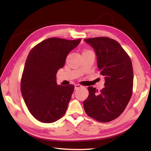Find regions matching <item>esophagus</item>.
Returning a JSON list of instances; mask_svg holds the SVG:
<instances>
[{"instance_id": "esophagus-1", "label": "esophagus", "mask_w": 151, "mask_h": 151, "mask_svg": "<svg viewBox=\"0 0 151 151\" xmlns=\"http://www.w3.org/2000/svg\"><path fill=\"white\" fill-rule=\"evenodd\" d=\"M82 86L81 85H79V84H76V85H75V89L76 90V89H78L79 88H81Z\"/></svg>"}]
</instances>
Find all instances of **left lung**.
Here are the masks:
<instances>
[{
	"instance_id": "obj_1",
	"label": "left lung",
	"mask_w": 151,
	"mask_h": 151,
	"mask_svg": "<svg viewBox=\"0 0 151 151\" xmlns=\"http://www.w3.org/2000/svg\"><path fill=\"white\" fill-rule=\"evenodd\" d=\"M95 51L97 66L104 76V87L98 91L88 86V96L83 102L87 115L99 122H108L124 111L131 98L133 69L131 58L116 40L109 37L86 39Z\"/></svg>"
}]
</instances>
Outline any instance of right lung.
I'll return each mask as SVG.
<instances>
[{
  "mask_svg": "<svg viewBox=\"0 0 151 151\" xmlns=\"http://www.w3.org/2000/svg\"><path fill=\"white\" fill-rule=\"evenodd\" d=\"M81 39L49 38L30 51L22 75L20 90L24 103L36 119L52 123L64 116L75 86L58 85L57 73Z\"/></svg>",
  "mask_w": 151,
  "mask_h": 151,
  "instance_id": "1",
  "label": "right lung"
}]
</instances>
